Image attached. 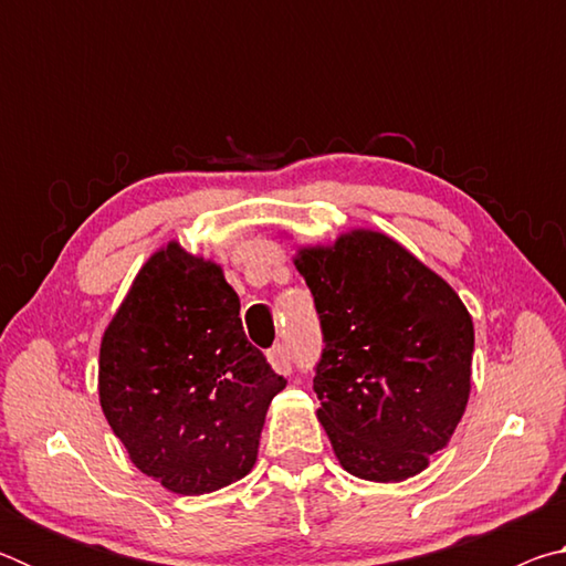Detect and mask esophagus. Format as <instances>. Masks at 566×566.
<instances>
[{"label":"esophagus","mask_w":566,"mask_h":566,"mask_svg":"<svg viewBox=\"0 0 566 566\" xmlns=\"http://www.w3.org/2000/svg\"><path fill=\"white\" fill-rule=\"evenodd\" d=\"M266 359H270L274 371H280V375H290L292 371V357L284 344H274V347L266 352Z\"/></svg>","instance_id":"esophagus-1"}]
</instances>
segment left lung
I'll return each instance as SVG.
<instances>
[{"label": "left lung", "instance_id": "1", "mask_svg": "<svg viewBox=\"0 0 566 566\" xmlns=\"http://www.w3.org/2000/svg\"><path fill=\"white\" fill-rule=\"evenodd\" d=\"M322 357L317 417L349 474L401 482L447 447L469 399L474 327L442 276L379 232L302 249Z\"/></svg>", "mask_w": 566, "mask_h": 566}]
</instances>
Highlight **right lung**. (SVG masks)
<instances>
[{"label":"right lung","mask_w":566,"mask_h":566,"mask_svg":"<svg viewBox=\"0 0 566 566\" xmlns=\"http://www.w3.org/2000/svg\"><path fill=\"white\" fill-rule=\"evenodd\" d=\"M284 387L222 270L177 242L149 256L102 337L104 417L137 469L185 496L249 474Z\"/></svg>","instance_id":"right-lung-1"}]
</instances>
